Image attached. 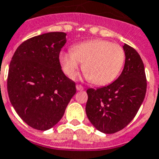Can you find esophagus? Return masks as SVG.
Wrapping results in <instances>:
<instances>
[{
    "label": "esophagus",
    "instance_id": "34e87169",
    "mask_svg": "<svg viewBox=\"0 0 159 159\" xmlns=\"http://www.w3.org/2000/svg\"><path fill=\"white\" fill-rule=\"evenodd\" d=\"M76 88H77V91H82L84 88H83V87L82 86H81V85H77L76 86Z\"/></svg>",
    "mask_w": 159,
    "mask_h": 159
}]
</instances>
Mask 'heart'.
<instances>
[{"label":"heart","instance_id":"b5f03b06","mask_svg":"<svg viewBox=\"0 0 159 159\" xmlns=\"http://www.w3.org/2000/svg\"><path fill=\"white\" fill-rule=\"evenodd\" d=\"M59 61L67 77H74L82 63L88 80L96 85H107L120 74L125 52L121 46L109 41L93 40L76 45L72 52H61Z\"/></svg>","mask_w":159,"mask_h":159}]
</instances>
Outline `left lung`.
Segmentation results:
<instances>
[{"label": "left lung", "instance_id": "obj_1", "mask_svg": "<svg viewBox=\"0 0 159 159\" xmlns=\"http://www.w3.org/2000/svg\"><path fill=\"white\" fill-rule=\"evenodd\" d=\"M125 64L118 78L103 88L87 90L86 113L102 133L122 130L136 116L147 90L144 65L137 51L124 44Z\"/></svg>", "mask_w": 159, "mask_h": 159}]
</instances>
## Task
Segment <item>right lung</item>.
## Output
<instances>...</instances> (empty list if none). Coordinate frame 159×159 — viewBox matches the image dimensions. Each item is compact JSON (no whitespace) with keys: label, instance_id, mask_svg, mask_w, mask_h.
<instances>
[{"label":"right lung","instance_id":"add662e5","mask_svg":"<svg viewBox=\"0 0 159 159\" xmlns=\"http://www.w3.org/2000/svg\"><path fill=\"white\" fill-rule=\"evenodd\" d=\"M66 34L48 32L26 40L12 57L7 77L10 102L31 128L46 131L63 116L77 92L61 70L59 54Z\"/></svg>","mask_w":159,"mask_h":159}]
</instances>
